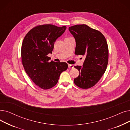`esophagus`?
I'll return each mask as SVG.
<instances>
[{
	"instance_id": "esophagus-1",
	"label": "esophagus",
	"mask_w": 130,
	"mask_h": 130,
	"mask_svg": "<svg viewBox=\"0 0 130 130\" xmlns=\"http://www.w3.org/2000/svg\"><path fill=\"white\" fill-rule=\"evenodd\" d=\"M68 67H69V69H73V68H74V66H73V65H71V64H69Z\"/></svg>"
}]
</instances>
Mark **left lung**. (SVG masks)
<instances>
[{
  "mask_svg": "<svg viewBox=\"0 0 130 130\" xmlns=\"http://www.w3.org/2000/svg\"><path fill=\"white\" fill-rule=\"evenodd\" d=\"M75 39V54L85 56L83 66H75L79 75L74 82L79 88L93 87L105 72L108 62V47L106 38L100 31L86 24L69 27Z\"/></svg>",
  "mask_w": 130,
  "mask_h": 130,
  "instance_id": "8db88e82",
  "label": "left lung"
}]
</instances>
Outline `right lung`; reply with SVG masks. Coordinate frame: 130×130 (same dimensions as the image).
Masks as SVG:
<instances>
[{"label":"right lung","mask_w":130,"mask_h":130,"mask_svg":"<svg viewBox=\"0 0 130 130\" xmlns=\"http://www.w3.org/2000/svg\"><path fill=\"white\" fill-rule=\"evenodd\" d=\"M66 29L44 24L33 27L24 38L21 48V58L24 70L37 86L44 90L53 88L57 83L61 72L68 65L65 62L49 61L54 42Z\"/></svg>","instance_id":"right-lung-1"}]
</instances>
